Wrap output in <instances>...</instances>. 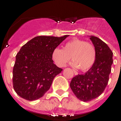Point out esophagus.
I'll return each mask as SVG.
<instances>
[{
    "label": "esophagus",
    "mask_w": 121,
    "mask_h": 121,
    "mask_svg": "<svg viewBox=\"0 0 121 121\" xmlns=\"http://www.w3.org/2000/svg\"><path fill=\"white\" fill-rule=\"evenodd\" d=\"M73 72H74V74H75V75H78V73H77L76 71H74V70H73Z\"/></svg>",
    "instance_id": "esophagus-1"
}]
</instances>
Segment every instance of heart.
I'll use <instances>...</instances> for the list:
<instances>
[{
    "mask_svg": "<svg viewBox=\"0 0 121 121\" xmlns=\"http://www.w3.org/2000/svg\"><path fill=\"white\" fill-rule=\"evenodd\" d=\"M71 57L72 65L81 71L89 70L96 57L95 46L90 42L74 39L67 42L63 49L56 48L52 53V59L58 67H64Z\"/></svg>",
    "mask_w": 121,
    "mask_h": 121,
    "instance_id": "heart-1",
    "label": "heart"
}]
</instances>
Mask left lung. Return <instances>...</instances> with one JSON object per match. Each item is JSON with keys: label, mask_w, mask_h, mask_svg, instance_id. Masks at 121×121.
<instances>
[{"label": "left lung", "mask_w": 121, "mask_h": 121, "mask_svg": "<svg viewBox=\"0 0 121 121\" xmlns=\"http://www.w3.org/2000/svg\"><path fill=\"white\" fill-rule=\"evenodd\" d=\"M90 39L96 51L95 63L85 74L74 77L70 84L76 96L84 102L90 101L103 93L113 64V52L108 46L97 37L90 36Z\"/></svg>", "instance_id": "1"}]
</instances>
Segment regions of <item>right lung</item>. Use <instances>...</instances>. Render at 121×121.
Listing matches in <instances>:
<instances>
[{"mask_svg":"<svg viewBox=\"0 0 121 121\" xmlns=\"http://www.w3.org/2000/svg\"><path fill=\"white\" fill-rule=\"evenodd\" d=\"M68 36H37L22 46L13 71L14 89L19 96L37 100L50 89L54 78L62 71L53 63L52 53Z\"/></svg>","mask_w":121,"mask_h":121,"instance_id":"add662e5","label":"right lung"}]
</instances>
